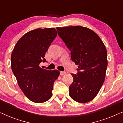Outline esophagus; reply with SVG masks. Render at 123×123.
I'll use <instances>...</instances> for the list:
<instances>
[{"label": "esophagus", "instance_id": "esophagus-1", "mask_svg": "<svg viewBox=\"0 0 123 123\" xmlns=\"http://www.w3.org/2000/svg\"><path fill=\"white\" fill-rule=\"evenodd\" d=\"M66 74V72H60V74L61 75H64Z\"/></svg>", "mask_w": 123, "mask_h": 123}]
</instances>
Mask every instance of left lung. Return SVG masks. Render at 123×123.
Instances as JSON below:
<instances>
[{"label":"left lung","instance_id":"obj_1","mask_svg":"<svg viewBox=\"0 0 123 123\" xmlns=\"http://www.w3.org/2000/svg\"><path fill=\"white\" fill-rule=\"evenodd\" d=\"M59 36L71 51L72 60L78 65L69 87L76 102L86 103L98 94L105 80L107 51L101 39L90 28L80 26L57 27Z\"/></svg>","mask_w":123,"mask_h":123}]
</instances>
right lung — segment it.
<instances>
[{"label":"right lung","mask_w":123,"mask_h":123,"mask_svg":"<svg viewBox=\"0 0 123 123\" xmlns=\"http://www.w3.org/2000/svg\"><path fill=\"white\" fill-rule=\"evenodd\" d=\"M57 36L54 28H37L23 35L15 45L11 55V67L18 86L30 100L36 103L48 101L52 96L58 70L40 67L46 62L45 55Z\"/></svg>","instance_id":"right-lung-1"}]
</instances>
